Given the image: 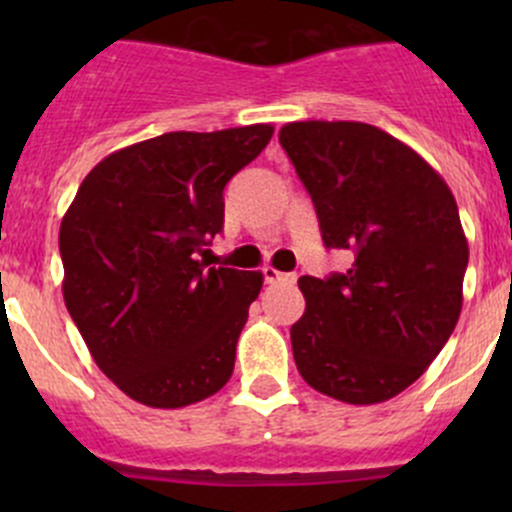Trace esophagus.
<instances>
[{
  "instance_id": "34e87169",
  "label": "esophagus",
  "mask_w": 512,
  "mask_h": 512,
  "mask_svg": "<svg viewBox=\"0 0 512 512\" xmlns=\"http://www.w3.org/2000/svg\"><path fill=\"white\" fill-rule=\"evenodd\" d=\"M262 275H265V282H282V280H294V275H285V272H280V270H275V267H265V270H262Z\"/></svg>"
}]
</instances>
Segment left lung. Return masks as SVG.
Listing matches in <instances>:
<instances>
[{
    "instance_id": "8db88e82",
    "label": "left lung",
    "mask_w": 512,
    "mask_h": 512,
    "mask_svg": "<svg viewBox=\"0 0 512 512\" xmlns=\"http://www.w3.org/2000/svg\"><path fill=\"white\" fill-rule=\"evenodd\" d=\"M280 143L312 195L327 247L354 255L327 280L299 277V374L319 394L369 406L428 369L463 307L468 240L446 180L414 148L359 121H294Z\"/></svg>"
}]
</instances>
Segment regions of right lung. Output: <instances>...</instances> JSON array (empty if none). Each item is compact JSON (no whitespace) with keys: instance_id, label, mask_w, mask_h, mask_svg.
<instances>
[{"instance_id":"right-lung-1","label":"right lung","mask_w":512,"mask_h":512,"mask_svg":"<svg viewBox=\"0 0 512 512\" xmlns=\"http://www.w3.org/2000/svg\"><path fill=\"white\" fill-rule=\"evenodd\" d=\"M270 123L173 131L111 153L59 230L64 302L98 369L133 401L183 409L218 394L262 272L208 267L227 180L270 143Z\"/></svg>"}]
</instances>
